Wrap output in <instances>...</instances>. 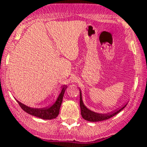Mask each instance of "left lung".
I'll list each match as a JSON object with an SVG mask.
<instances>
[{
    "instance_id": "1",
    "label": "left lung",
    "mask_w": 147,
    "mask_h": 147,
    "mask_svg": "<svg viewBox=\"0 0 147 147\" xmlns=\"http://www.w3.org/2000/svg\"><path fill=\"white\" fill-rule=\"evenodd\" d=\"M80 109H81V115H82V118L84 119L87 120L89 121H103V120H106L109 119V118L112 117L115 115H116L117 114L119 113V112H121L126 106H127V104L121 107L120 109H117V110L114 111V112H109L107 114H100V113H96V112H92V111L90 110L89 109H87L85 106H84V103H83L82 99V93L81 91L80 90Z\"/></svg>"
}]
</instances>
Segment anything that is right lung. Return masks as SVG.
<instances>
[{
	"instance_id": "obj_1",
	"label": "right lung",
	"mask_w": 147,
	"mask_h": 147,
	"mask_svg": "<svg viewBox=\"0 0 147 147\" xmlns=\"http://www.w3.org/2000/svg\"><path fill=\"white\" fill-rule=\"evenodd\" d=\"M62 91L60 94H59L56 102L52 105L50 107L42 108V109H36V108H31L26 105H23V103L18 101V103L20 105L22 109L27 112L29 115H32V116L37 117L41 118L42 119H53L57 117L60 112V108L63 102V98L64 96V93L65 90L67 88L66 85H63Z\"/></svg>"
}]
</instances>
